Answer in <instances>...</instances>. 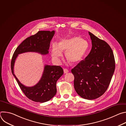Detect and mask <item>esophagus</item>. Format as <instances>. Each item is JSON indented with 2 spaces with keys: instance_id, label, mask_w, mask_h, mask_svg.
I'll use <instances>...</instances> for the list:
<instances>
[{
  "instance_id": "esophagus-1",
  "label": "esophagus",
  "mask_w": 126,
  "mask_h": 126,
  "mask_svg": "<svg viewBox=\"0 0 126 126\" xmlns=\"http://www.w3.org/2000/svg\"><path fill=\"white\" fill-rule=\"evenodd\" d=\"M63 71H64V73L65 74L67 73L68 72H69L68 70V69H64Z\"/></svg>"
}]
</instances>
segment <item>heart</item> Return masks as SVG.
Returning <instances> with one entry per match:
<instances>
[{"mask_svg":"<svg viewBox=\"0 0 126 126\" xmlns=\"http://www.w3.org/2000/svg\"><path fill=\"white\" fill-rule=\"evenodd\" d=\"M89 49V43L79 36L64 39L58 44L54 43L51 48V56L54 61L60 62L62 51H65L67 60L72 64H77L85 56Z\"/></svg>","mask_w":126,"mask_h":126,"instance_id":"obj_1","label":"heart"}]
</instances>
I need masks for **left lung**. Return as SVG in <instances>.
Wrapping results in <instances>:
<instances>
[{"instance_id": "1", "label": "left lung", "mask_w": 126, "mask_h": 126, "mask_svg": "<svg viewBox=\"0 0 126 126\" xmlns=\"http://www.w3.org/2000/svg\"><path fill=\"white\" fill-rule=\"evenodd\" d=\"M92 49L88 55L71 72L74 76V85L82 98L93 100L101 96L107 90L113 75L115 62L109 45L89 32Z\"/></svg>"}]
</instances>
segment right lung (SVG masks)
<instances>
[{
	"mask_svg": "<svg viewBox=\"0 0 126 126\" xmlns=\"http://www.w3.org/2000/svg\"><path fill=\"white\" fill-rule=\"evenodd\" d=\"M55 31H39L36 34L25 39L16 49L11 62V72L22 91L25 96L36 102L44 103L48 101L57 92L56 82L63 74V69L59 66L45 65L42 77L39 82L32 87H27L17 79L14 73V63L18 54L33 52L41 55H47L51 39Z\"/></svg>",
	"mask_w": 126,
	"mask_h": 126,
	"instance_id": "1",
	"label": "right lung"
}]
</instances>
